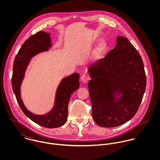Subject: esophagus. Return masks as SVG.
<instances>
[{
    "label": "esophagus",
    "instance_id": "esophagus-1",
    "mask_svg": "<svg viewBox=\"0 0 160 160\" xmlns=\"http://www.w3.org/2000/svg\"><path fill=\"white\" fill-rule=\"evenodd\" d=\"M89 78L87 74H83L81 78V80L83 83H86L89 81Z\"/></svg>",
    "mask_w": 160,
    "mask_h": 160
}]
</instances>
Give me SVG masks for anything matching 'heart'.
I'll list each match as a JSON object with an SVG mask.
<instances>
[{"mask_svg":"<svg viewBox=\"0 0 160 160\" xmlns=\"http://www.w3.org/2000/svg\"><path fill=\"white\" fill-rule=\"evenodd\" d=\"M93 42H94V41H93ZM108 43L105 39L100 40L92 52L91 56L92 60H97L100 58L108 50Z\"/></svg>","mask_w":160,"mask_h":160,"instance_id":"obj_1","label":"heart"}]
</instances>
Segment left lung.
Segmentation results:
<instances>
[{"instance_id":"left-lung-1","label":"left lung","mask_w":160,"mask_h":160,"mask_svg":"<svg viewBox=\"0 0 160 160\" xmlns=\"http://www.w3.org/2000/svg\"><path fill=\"white\" fill-rule=\"evenodd\" d=\"M88 72L96 124L113 128L131 119L141 103L147 80L141 57L128 39L118 36L114 48L91 65Z\"/></svg>"}]
</instances>
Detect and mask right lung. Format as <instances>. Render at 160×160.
Instances as JSON below:
<instances>
[{
  "instance_id": "add662e5",
  "label": "right lung",
  "mask_w": 160,
  "mask_h": 160,
  "mask_svg": "<svg viewBox=\"0 0 160 160\" xmlns=\"http://www.w3.org/2000/svg\"><path fill=\"white\" fill-rule=\"evenodd\" d=\"M50 35L49 32L39 31L24 42L15 58L12 85L17 102L27 117L44 128H55L62 126L67 121L71 95L79 87V73L74 72L61 80L56 90L53 106L47 113H32L26 108L21 97L22 84L31 59L40 53L48 51L53 46Z\"/></svg>"
}]
</instances>
